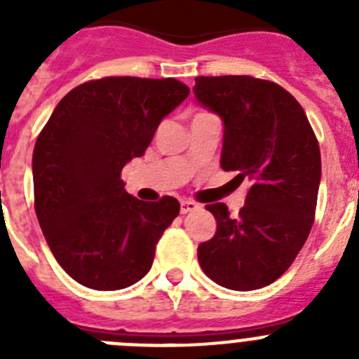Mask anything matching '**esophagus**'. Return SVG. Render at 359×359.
<instances>
[{
  "instance_id": "34e87169",
  "label": "esophagus",
  "mask_w": 359,
  "mask_h": 359,
  "mask_svg": "<svg viewBox=\"0 0 359 359\" xmlns=\"http://www.w3.org/2000/svg\"><path fill=\"white\" fill-rule=\"evenodd\" d=\"M199 205L196 201H192V199H183L182 203H180V212L182 214H189V212H194L198 210Z\"/></svg>"
}]
</instances>
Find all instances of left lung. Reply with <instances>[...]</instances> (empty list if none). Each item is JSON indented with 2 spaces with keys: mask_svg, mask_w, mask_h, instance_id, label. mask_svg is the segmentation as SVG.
<instances>
[{
  "mask_svg": "<svg viewBox=\"0 0 359 359\" xmlns=\"http://www.w3.org/2000/svg\"><path fill=\"white\" fill-rule=\"evenodd\" d=\"M194 93L223 120V170L252 182L237 217L224 203L207 205L217 230L199 244V266L219 286L259 290L293 264L309 236L322 177L318 140L297 98L275 82L198 77Z\"/></svg>",
  "mask_w": 359,
  "mask_h": 359,
  "instance_id": "8db88e82",
  "label": "left lung"
}]
</instances>
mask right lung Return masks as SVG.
Segmentation results:
<instances>
[{
  "label": "right lung",
  "mask_w": 359,
  "mask_h": 359,
  "mask_svg": "<svg viewBox=\"0 0 359 359\" xmlns=\"http://www.w3.org/2000/svg\"><path fill=\"white\" fill-rule=\"evenodd\" d=\"M176 79L104 77L57 104L37 136L36 214L53 257L79 284L115 291L144 278L177 199L126 192L123 165L144 156L161 120L189 97Z\"/></svg>",
  "instance_id": "obj_1"
}]
</instances>
